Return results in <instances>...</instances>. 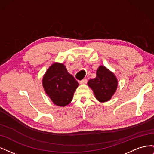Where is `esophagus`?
<instances>
[{
    "label": "esophagus",
    "mask_w": 154,
    "mask_h": 154,
    "mask_svg": "<svg viewBox=\"0 0 154 154\" xmlns=\"http://www.w3.org/2000/svg\"><path fill=\"white\" fill-rule=\"evenodd\" d=\"M87 82V81L86 79H83V80L79 82V83H80V84H86Z\"/></svg>",
    "instance_id": "obj_1"
}]
</instances>
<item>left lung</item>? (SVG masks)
Instances as JSON below:
<instances>
[{
	"label": "left lung",
	"instance_id": "8db88e82",
	"mask_svg": "<svg viewBox=\"0 0 154 154\" xmlns=\"http://www.w3.org/2000/svg\"><path fill=\"white\" fill-rule=\"evenodd\" d=\"M118 83L115 74L103 66H100L97 68L96 77L87 82L96 100L101 103L110 100L117 90Z\"/></svg>",
	"mask_w": 154,
	"mask_h": 154
}]
</instances>
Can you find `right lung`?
I'll use <instances>...</instances> for the list:
<instances>
[{"mask_svg":"<svg viewBox=\"0 0 154 154\" xmlns=\"http://www.w3.org/2000/svg\"><path fill=\"white\" fill-rule=\"evenodd\" d=\"M42 85L46 94L54 105L65 106L72 101L78 83L68 72L63 63L54 62L44 74Z\"/></svg>","mask_w":154,"mask_h":154,"instance_id":"right-lung-1","label":"right lung"}]
</instances>
